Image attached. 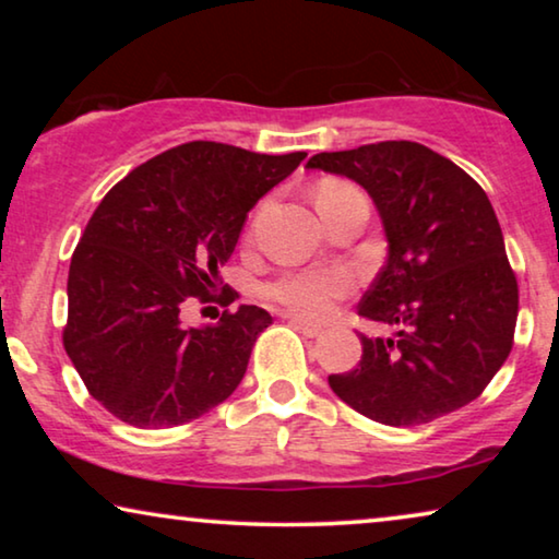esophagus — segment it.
<instances>
[{
  "label": "esophagus",
  "mask_w": 559,
  "mask_h": 559,
  "mask_svg": "<svg viewBox=\"0 0 559 559\" xmlns=\"http://www.w3.org/2000/svg\"><path fill=\"white\" fill-rule=\"evenodd\" d=\"M287 320H289V325L297 328V331H300L302 335H308V338H318V335L323 333V328L316 325V323H308V320H302V318H297V316H289Z\"/></svg>",
  "instance_id": "34e87169"
}]
</instances>
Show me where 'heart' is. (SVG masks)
I'll return each mask as SVG.
<instances>
[{
	"label": "heart",
	"mask_w": 559,
	"mask_h": 559,
	"mask_svg": "<svg viewBox=\"0 0 559 559\" xmlns=\"http://www.w3.org/2000/svg\"><path fill=\"white\" fill-rule=\"evenodd\" d=\"M356 186L346 180H323L318 186V209L323 211L338 198L356 193ZM356 289V277L341 266H308V270H289L266 285V297L280 302L282 308L310 320L331 316L333 305Z\"/></svg>",
	"instance_id": "obj_1"
}]
</instances>
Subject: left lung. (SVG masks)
I'll list each match as a JSON object with an SVG mask.
<instances>
[{
  "label": "left lung",
  "mask_w": 559,
  "mask_h": 559,
  "mask_svg": "<svg viewBox=\"0 0 559 559\" xmlns=\"http://www.w3.org/2000/svg\"><path fill=\"white\" fill-rule=\"evenodd\" d=\"M310 170L346 175L377 205L386 264L358 316L394 328L361 333V361L328 384L373 423H432L480 396L514 346L519 285L484 188L417 142L320 152Z\"/></svg>",
  "instance_id": "1"
}]
</instances>
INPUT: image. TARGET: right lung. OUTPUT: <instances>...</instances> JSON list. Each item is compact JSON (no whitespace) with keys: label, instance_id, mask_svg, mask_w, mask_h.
<instances>
[{"label":"right lung","instance_id":"right-lung-1","mask_svg":"<svg viewBox=\"0 0 559 559\" xmlns=\"http://www.w3.org/2000/svg\"><path fill=\"white\" fill-rule=\"evenodd\" d=\"M305 157L186 142L134 167L98 203L68 272L63 346L88 394L121 423L186 425L239 386L270 312L239 305L216 325L186 328L180 310L216 300L218 266L247 213Z\"/></svg>","mask_w":559,"mask_h":559}]
</instances>
